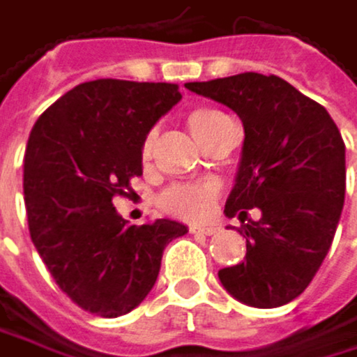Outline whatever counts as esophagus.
<instances>
[{
  "label": "esophagus",
  "mask_w": 357,
  "mask_h": 357,
  "mask_svg": "<svg viewBox=\"0 0 357 357\" xmlns=\"http://www.w3.org/2000/svg\"><path fill=\"white\" fill-rule=\"evenodd\" d=\"M218 231V227L214 225H192L190 227V233H197V236H214Z\"/></svg>",
  "instance_id": "obj_1"
}]
</instances>
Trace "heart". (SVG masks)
<instances>
[{
	"label": "heart",
	"instance_id": "b5f03b06",
	"mask_svg": "<svg viewBox=\"0 0 357 357\" xmlns=\"http://www.w3.org/2000/svg\"><path fill=\"white\" fill-rule=\"evenodd\" d=\"M227 119L229 117L216 109H195L188 113L186 124H188L190 132L195 135V139L199 143H203L205 139H208V135H212ZM154 141H156V132L154 130L147 132L143 147H141L143 158L152 156ZM216 195H218V184L212 180H203V182L175 184V186L167 188L158 201H160V208L169 214H175L180 218H188V220H199V218L210 214Z\"/></svg>",
	"mask_w": 357,
	"mask_h": 357
}]
</instances>
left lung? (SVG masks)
<instances>
[{
    "label": "left lung",
    "mask_w": 357,
    "mask_h": 357,
    "mask_svg": "<svg viewBox=\"0 0 357 357\" xmlns=\"http://www.w3.org/2000/svg\"><path fill=\"white\" fill-rule=\"evenodd\" d=\"M186 87L236 111L242 160L225 214L240 216L244 261L222 268L225 289L255 308L296 300L321 268L345 203V143L330 113L280 77L242 73ZM262 212L243 222L248 210Z\"/></svg>",
    "instance_id": "obj_1"
}]
</instances>
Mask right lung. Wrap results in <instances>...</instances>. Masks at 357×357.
I'll return each mask as SVG.
<instances>
[{
  "instance_id": "add662e5",
  "label": "right lung",
  "mask_w": 357,
  "mask_h": 357,
  "mask_svg": "<svg viewBox=\"0 0 357 357\" xmlns=\"http://www.w3.org/2000/svg\"><path fill=\"white\" fill-rule=\"evenodd\" d=\"M180 100L175 83L87 81L31 128L23 171L31 242L59 289L87 312L111 319L137 308L165 246L188 233L169 218L130 225L113 208L143 175L147 132Z\"/></svg>"
}]
</instances>
